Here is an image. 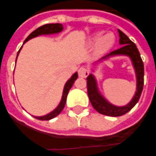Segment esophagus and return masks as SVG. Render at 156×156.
<instances>
[{"label":"esophagus","mask_w":156,"mask_h":156,"mask_svg":"<svg viewBox=\"0 0 156 156\" xmlns=\"http://www.w3.org/2000/svg\"><path fill=\"white\" fill-rule=\"evenodd\" d=\"M89 75V71L87 68L85 67H81L79 69H78V76L80 78H87V76Z\"/></svg>","instance_id":"esophagus-1"}]
</instances>
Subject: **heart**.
I'll return each instance as SVG.
<instances>
[{
	"mask_svg": "<svg viewBox=\"0 0 156 156\" xmlns=\"http://www.w3.org/2000/svg\"><path fill=\"white\" fill-rule=\"evenodd\" d=\"M92 40L96 43V50L98 52L102 53L106 52L112 47L115 43V36L112 33H107L102 35V33H97L94 35Z\"/></svg>",
	"mask_w": 156,
	"mask_h": 156,
	"instance_id": "1",
	"label": "heart"
}]
</instances>
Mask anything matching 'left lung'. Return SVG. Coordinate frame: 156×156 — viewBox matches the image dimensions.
Returning <instances> with one entry per match:
<instances>
[{
  "instance_id": "1",
  "label": "left lung",
  "mask_w": 156,
  "mask_h": 156,
  "mask_svg": "<svg viewBox=\"0 0 156 156\" xmlns=\"http://www.w3.org/2000/svg\"><path fill=\"white\" fill-rule=\"evenodd\" d=\"M120 40L119 43L121 46L120 48L114 50L107 56H104L102 59L107 58L109 56L113 55H127L133 61L134 69H135L136 75H137V91L135 95L133 96V100L131 102L126 106L124 107H116L112 104H109L104 100V98L98 92L97 87H96V83L95 79L92 74H90L87 78V93L90 101L92 104L93 108L100 113L109 116H120L125 115L129 111H130L135 104L138 102L139 98L141 96L142 91L143 89V84H144V66L143 61L141 58L140 53L138 52V49L135 44L131 41L127 35H125L121 30H118ZM101 60V59H100Z\"/></svg>"
}]
</instances>
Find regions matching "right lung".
Listing matches in <instances>:
<instances>
[{"label": "right lung", "mask_w": 156, "mask_h": 156, "mask_svg": "<svg viewBox=\"0 0 156 156\" xmlns=\"http://www.w3.org/2000/svg\"><path fill=\"white\" fill-rule=\"evenodd\" d=\"M62 30H63V26H62V24H60V23L46 24V25L41 26L39 28H37L36 30H34L33 32L30 33L29 36L25 40L24 43H26L27 41L30 40V39H32V38L36 37L38 35H46V34H52V33H58L60 31H61ZM21 48H22V47H21ZM20 49H19V51H20ZM19 51L18 52V55L19 53ZM18 55H17V57H18ZM16 60H17V58H16ZM77 78H78V73H75L71 77L70 79L66 83V86H65V88H64L63 95H62V99H61V103H60L58 107L54 111H52V112H50L49 114H48L46 116H35V118L38 119V120H41V121H48V120H51V119L56 117V116H58L59 114L61 113V112L63 110L65 105H66V98H67V95H68L69 90H70V88L72 87V86H73V84L74 83V82H75Z\"/></svg>", "instance_id": "obj_1"}]
</instances>
